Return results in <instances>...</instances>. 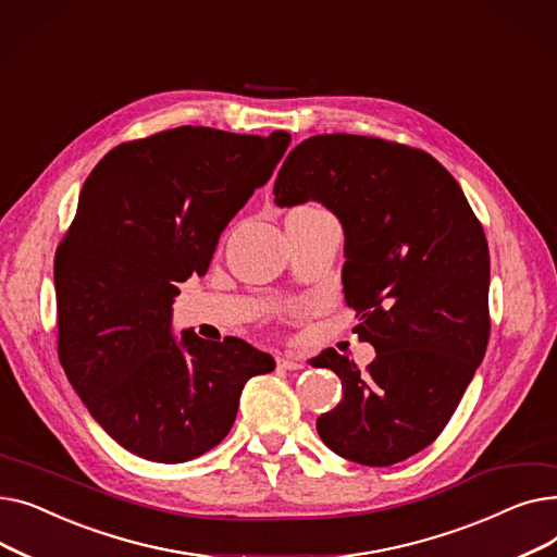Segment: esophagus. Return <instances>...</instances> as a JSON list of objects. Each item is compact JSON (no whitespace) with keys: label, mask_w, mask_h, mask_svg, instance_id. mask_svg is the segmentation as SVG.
I'll list each match as a JSON object with an SVG mask.
<instances>
[{"label":"esophagus","mask_w":557,"mask_h":557,"mask_svg":"<svg viewBox=\"0 0 557 557\" xmlns=\"http://www.w3.org/2000/svg\"><path fill=\"white\" fill-rule=\"evenodd\" d=\"M277 368H282V370H300V368H305V363L298 357H294V355H280L277 357Z\"/></svg>","instance_id":"1"}]
</instances>
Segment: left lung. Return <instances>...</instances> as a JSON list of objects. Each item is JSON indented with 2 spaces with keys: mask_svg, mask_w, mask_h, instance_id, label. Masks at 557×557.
Here are the masks:
<instances>
[{
  "mask_svg": "<svg viewBox=\"0 0 557 557\" xmlns=\"http://www.w3.org/2000/svg\"><path fill=\"white\" fill-rule=\"evenodd\" d=\"M280 208L315 200L345 234L343 294L374 347L361 372L327 347L343 399L315 420L334 454L386 467L429 447L485 357L490 252L454 175L420 149L363 135H315L290 151Z\"/></svg>",
  "mask_w": 557,
  "mask_h": 557,
  "instance_id": "8db88e82",
  "label": "left lung"
}]
</instances>
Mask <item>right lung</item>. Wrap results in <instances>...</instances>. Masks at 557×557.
I'll return each instance as SVG.
<instances>
[{"label": "right lung", "instance_id": "obj_1", "mask_svg": "<svg viewBox=\"0 0 557 557\" xmlns=\"http://www.w3.org/2000/svg\"><path fill=\"white\" fill-rule=\"evenodd\" d=\"M290 135L181 126L120 144L87 175L55 250L58 359L101 429L131 454L185 462L216 447L275 359L227 336L173 334L178 284L282 160Z\"/></svg>", "mask_w": 557, "mask_h": 557}]
</instances>
